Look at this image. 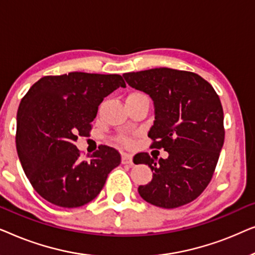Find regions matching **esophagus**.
I'll return each mask as SVG.
<instances>
[{"instance_id": "1", "label": "esophagus", "mask_w": 255, "mask_h": 255, "mask_svg": "<svg viewBox=\"0 0 255 255\" xmlns=\"http://www.w3.org/2000/svg\"><path fill=\"white\" fill-rule=\"evenodd\" d=\"M122 163H123V165H130V166H132V156L131 155H128V154H123L122 155Z\"/></svg>"}]
</instances>
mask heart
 Wrapping results in <instances>:
<instances>
[{
    "label": "heart",
    "mask_w": 255,
    "mask_h": 255,
    "mask_svg": "<svg viewBox=\"0 0 255 255\" xmlns=\"http://www.w3.org/2000/svg\"><path fill=\"white\" fill-rule=\"evenodd\" d=\"M130 95H144L142 93H132L130 94ZM128 95V96H130ZM118 141L121 142L122 145L124 146H131L132 144H133V139H132L131 137H128V135H120L118 137Z\"/></svg>",
    "instance_id": "b5f03b06"
}]
</instances>
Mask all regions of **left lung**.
I'll use <instances>...</instances> for the list:
<instances>
[{"label":"left lung","instance_id":"left-lung-1","mask_svg":"<svg viewBox=\"0 0 255 255\" xmlns=\"http://www.w3.org/2000/svg\"><path fill=\"white\" fill-rule=\"evenodd\" d=\"M132 88L148 94L155 121L148 131L151 148H163L168 158L134 155L148 165L153 179L139 186L146 202L165 209L188 204L210 183L224 144V114L212 86L196 73L160 67L123 74Z\"/></svg>","mask_w":255,"mask_h":255}]
</instances>
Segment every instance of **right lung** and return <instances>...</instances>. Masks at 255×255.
Segmentation results:
<instances>
[{
  "mask_svg": "<svg viewBox=\"0 0 255 255\" xmlns=\"http://www.w3.org/2000/svg\"><path fill=\"white\" fill-rule=\"evenodd\" d=\"M120 87L127 85L118 74L72 72L44 76L20 101L17 153L31 186L50 203L87 204L121 163V154L110 146L101 145L82 160L74 145L79 135H90L101 102Z\"/></svg>",
  "mask_w": 255,
  "mask_h": 255,
  "instance_id": "add662e5",
  "label": "right lung"
}]
</instances>
